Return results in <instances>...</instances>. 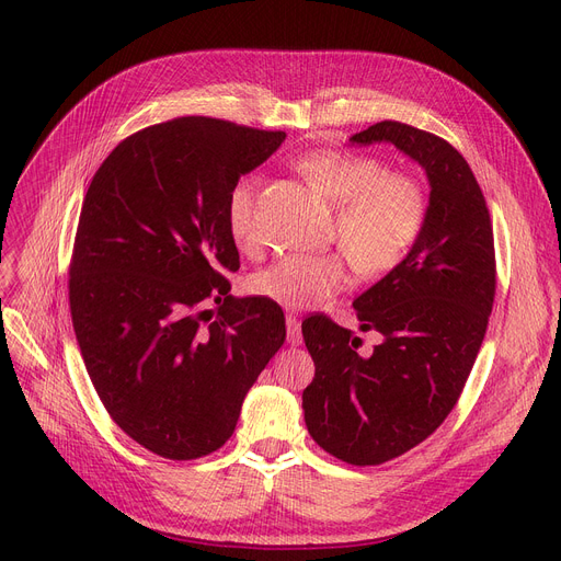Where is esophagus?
Instances as JSON below:
<instances>
[{
	"label": "esophagus",
	"mask_w": 561,
	"mask_h": 561,
	"mask_svg": "<svg viewBox=\"0 0 561 561\" xmlns=\"http://www.w3.org/2000/svg\"><path fill=\"white\" fill-rule=\"evenodd\" d=\"M286 332H288V343L290 345H300L302 343L300 318L296 313H286Z\"/></svg>",
	"instance_id": "1"
}]
</instances>
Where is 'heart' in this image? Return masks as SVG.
Wrapping results in <instances>:
<instances>
[{
  "mask_svg": "<svg viewBox=\"0 0 561 561\" xmlns=\"http://www.w3.org/2000/svg\"><path fill=\"white\" fill-rule=\"evenodd\" d=\"M300 170L336 204L339 243L364 275H385L416 245L427 204L416 180L387 172L375 157L339 150L309 152ZM256 180L243 176L227 193L225 222L236 248L254 250ZM350 282L343 254H286L254 275L252 290L286 309H313Z\"/></svg>",
  "mask_w": 561,
  "mask_h": 561,
  "instance_id": "b5f03b06",
  "label": "heart"
}]
</instances>
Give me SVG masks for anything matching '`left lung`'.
<instances>
[{"label": "left lung", "instance_id": "1", "mask_svg": "<svg viewBox=\"0 0 561 561\" xmlns=\"http://www.w3.org/2000/svg\"><path fill=\"white\" fill-rule=\"evenodd\" d=\"M350 142H391L430 182L416 245L352 302L381 343L362 357V339L328 316L302 322L316 364L302 393L311 438L345 463L377 466L419 446L457 404L486 334L495 252L482 188L448 140L385 121Z\"/></svg>", "mask_w": 561, "mask_h": 561}]
</instances>
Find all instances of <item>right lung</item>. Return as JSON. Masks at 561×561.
Masks as SVG:
<instances>
[{"label": "right lung", "mask_w": 561, "mask_h": 561, "mask_svg": "<svg viewBox=\"0 0 561 561\" xmlns=\"http://www.w3.org/2000/svg\"><path fill=\"white\" fill-rule=\"evenodd\" d=\"M284 138L174 117L117 145L83 197L70 263L77 343L108 416L159 457L225 446L286 339L279 305L233 298L225 277L241 268L227 193Z\"/></svg>", "instance_id": "add662e5"}]
</instances>
